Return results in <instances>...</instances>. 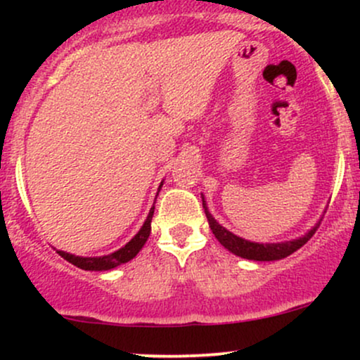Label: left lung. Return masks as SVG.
I'll use <instances>...</instances> for the list:
<instances>
[{
	"instance_id": "left-lung-1",
	"label": "left lung",
	"mask_w": 360,
	"mask_h": 360,
	"mask_svg": "<svg viewBox=\"0 0 360 360\" xmlns=\"http://www.w3.org/2000/svg\"><path fill=\"white\" fill-rule=\"evenodd\" d=\"M203 208H205L206 218H208L210 229H212V232L214 237H217V240L220 242L225 249L232 252V254L249 260H279V259L288 257V255H291L292 252L301 249V247H303L304 243L313 237V233L316 232L318 225H320V223H316V225L313 226L307 235H303V237L300 238H295V240L279 242V243H257V242L245 240V238L242 237H237L235 233L229 232L225 226H221L220 223L212 217V213L208 212V206L205 203V198H203Z\"/></svg>"
}]
</instances>
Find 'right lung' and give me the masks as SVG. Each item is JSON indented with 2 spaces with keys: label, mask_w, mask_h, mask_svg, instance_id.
<instances>
[{
  "label": "right lung",
  "mask_w": 360,
  "mask_h": 360,
  "mask_svg": "<svg viewBox=\"0 0 360 360\" xmlns=\"http://www.w3.org/2000/svg\"><path fill=\"white\" fill-rule=\"evenodd\" d=\"M160 188H162V183L159 186V191ZM154 210L155 206H152L150 212H148L147 220L143 221L142 229L139 230V233L135 235V237L131 238L125 247H122L120 250L113 252V254L101 255V257H79V255H72L62 250H57V254H59L60 257H64L68 262H71L76 267H79V269H84V271H110L113 269V267L122 266V264H125L128 260L134 259L135 255L142 250V247L146 245L148 235H150V221H152V217H154Z\"/></svg>",
  "instance_id": "right-lung-1"
}]
</instances>
